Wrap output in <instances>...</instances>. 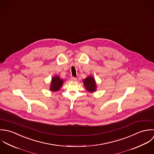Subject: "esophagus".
I'll return each instance as SVG.
<instances>
[{"label":"esophagus","instance_id":"34e87169","mask_svg":"<svg viewBox=\"0 0 154 154\" xmlns=\"http://www.w3.org/2000/svg\"><path fill=\"white\" fill-rule=\"evenodd\" d=\"M77 78H75V77H71V81H72V82H76L77 81Z\"/></svg>","mask_w":154,"mask_h":154}]
</instances>
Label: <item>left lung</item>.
<instances>
[{
  "label": "left lung",
  "mask_w": 154,
  "mask_h": 154,
  "mask_svg": "<svg viewBox=\"0 0 154 154\" xmlns=\"http://www.w3.org/2000/svg\"><path fill=\"white\" fill-rule=\"evenodd\" d=\"M83 85L85 89L90 93L94 92L96 91L97 85L94 78L92 75L88 76L83 80Z\"/></svg>",
  "instance_id": "left-lung-1"
}]
</instances>
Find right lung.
<instances>
[{"mask_svg": "<svg viewBox=\"0 0 154 154\" xmlns=\"http://www.w3.org/2000/svg\"><path fill=\"white\" fill-rule=\"evenodd\" d=\"M63 83L64 80L62 79H61L58 75L54 76L51 80L49 88L50 91L53 92L60 91Z\"/></svg>", "mask_w": 154, "mask_h": 154, "instance_id": "right-lung-1", "label": "right lung"}]
</instances>
